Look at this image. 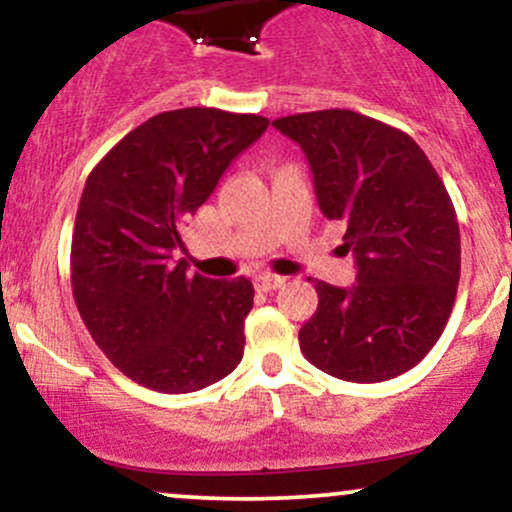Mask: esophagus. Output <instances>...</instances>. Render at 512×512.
<instances>
[{
  "mask_svg": "<svg viewBox=\"0 0 512 512\" xmlns=\"http://www.w3.org/2000/svg\"><path fill=\"white\" fill-rule=\"evenodd\" d=\"M286 284L284 276H276V274H262V276H255V286L257 291H264V293H272L276 289H281V286Z\"/></svg>",
  "mask_w": 512,
  "mask_h": 512,
  "instance_id": "obj_1",
  "label": "esophagus"
}]
</instances>
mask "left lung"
I'll use <instances>...</instances> for the list:
<instances>
[{"label":"left lung","mask_w":512,"mask_h":512,"mask_svg":"<svg viewBox=\"0 0 512 512\" xmlns=\"http://www.w3.org/2000/svg\"><path fill=\"white\" fill-rule=\"evenodd\" d=\"M272 125L301 146L320 211L346 226L342 248L358 269L349 289L315 281L303 356L349 383L407 373L443 334L460 284V226L443 180L409 134L354 110Z\"/></svg>","instance_id":"8db88e82"}]
</instances>
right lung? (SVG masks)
Instances as JSON below:
<instances>
[{"instance_id": "obj_1", "label": "right lung", "mask_w": 512, "mask_h": 512, "mask_svg": "<svg viewBox=\"0 0 512 512\" xmlns=\"http://www.w3.org/2000/svg\"><path fill=\"white\" fill-rule=\"evenodd\" d=\"M269 120L216 108L154 115L88 175L72 291L98 349L134 383L182 395L226 378L245 349L252 281L187 274L180 231Z\"/></svg>"}]
</instances>
